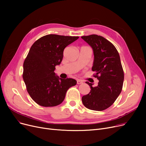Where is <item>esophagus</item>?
<instances>
[{
    "instance_id": "obj_1",
    "label": "esophagus",
    "mask_w": 146,
    "mask_h": 146,
    "mask_svg": "<svg viewBox=\"0 0 146 146\" xmlns=\"http://www.w3.org/2000/svg\"><path fill=\"white\" fill-rule=\"evenodd\" d=\"M77 83L78 84V85H79V84H82V83H83V82H82V80H80L78 79V80H77Z\"/></svg>"
}]
</instances>
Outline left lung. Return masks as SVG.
Listing matches in <instances>:
<instances>
[{
  "label": "left lung",
  "instance_id": "8db88e82",
  "mask_svg": "<svg viewBox=\"0 0 146 146\" xmlns=\"http://www.w3.org/2000/svg\"><path fill=\"white\" fill-rule=\"evenodd\" d=\"M82 39L92 47L94 60L92 70L99 80L97 86L86 82L91 90L82 96L83 104L87 108L103 111L115 101L122 90L124 71L119 53L115 46L102 36L95 34L83 36Z\"/></svg>",
  "mask_w": 146,
  "mask_h": 146
}]
</instances>
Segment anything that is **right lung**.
I'll use <instances>...</instances> for the list:
<instances>
[{"instance_id":"right-lung-1","label":"right lung","mask_w":146,"mask_h":146,"mask_svg":"<svg viewBox=\"0 0 146 146\" xmlns=\"http://www.w3.org/2000/svg\"><path fill=\"white\" fill-rule=\"evenodd\" d=\"M79 36L56 34L45 35L31 47L23 67V79L29 95L38 105L55 106L63 102L67 90L77 83L73 79H63L54 73L64 49Z\"/></svg>"}]
</instances>
